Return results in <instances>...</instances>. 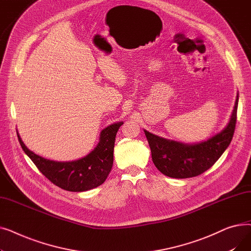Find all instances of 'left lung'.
<instances>
[{
  "mask_svg": "<svg viewBox=\"0 0 251 251\" xmlns=\"http://www.w3.org/2000/svg\"><path fill=\"white\" fill-rule=\"evenodd\" d=\"M237 108L238 94L225 128L207 140L197 143L171 140L143 130L150 144L154 166L164 175L177 179L195 177L205 172L229 147L235 130Z\"/></svg>",
  "mask_w": 251,
  "mask_h": 251,
  "instance_id": "left-lung-1",
  "label": "left lung"
}]
</instances>
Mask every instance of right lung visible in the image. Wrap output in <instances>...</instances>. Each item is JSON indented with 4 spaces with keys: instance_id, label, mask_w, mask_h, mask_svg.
Masks as SVG:
<instances>
[{
    "instance_id": "1",
    "label": "right lung",
    "mask_w": 251,
    "mask_h": 251,
    "mask_svg": "<svg viewBox=\"0 0 251 251\" xmlns=\"http://www.w3.org/2000/svg\"><path fill=\"white\" fill-rule=\"evenodd\" d=\"M122 125L123 121L103 128L97 147L81 159L70 162L45 159L28 150L18 132L17 136L24 152L50 182L64 190L82 192L101 185L109 176L114 162L116 134Z\"/></svg>"
}]
</instances>
